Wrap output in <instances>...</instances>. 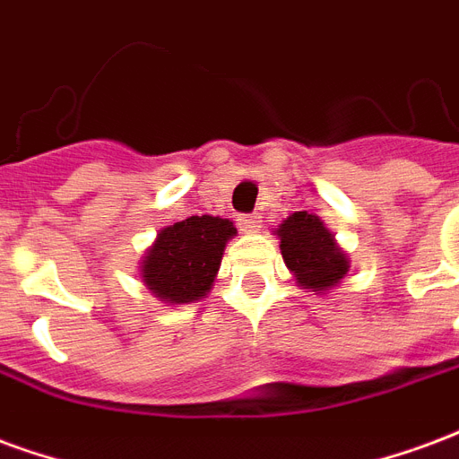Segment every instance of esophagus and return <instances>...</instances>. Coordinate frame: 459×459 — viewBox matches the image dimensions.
I'll list each match as a JSON object with an SVG mask.
<instances>
[{
    "label": "esophagus",
    "instance_id": "34e87169",
    "mask_svg": "<svg viewBox=\"0 0 459 459\" xmlns=\"http://www.w3.org/2000/svg\"><path fill=\"white\" fill-rule=\"evenodd\" d=\"M239 227H242V232H259V227H262V217L259 215H242L239 217Z\"/></svg>",
    "mask_w": 459,
    "mask_h": 459
}]
</instances>
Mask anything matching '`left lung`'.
I'll use <instances>...</instances> for the list:
<instances>
[{
    "label": "left lung",
    "instance_id": "obj_1",
    "mask_svg": "<svg viewBox=\"0 0 459 459\" xmlns=\"http://www.w3.org/2000/svg\"><path fill=\"white\" fill-rule=\"evenodd\" d=\"M273 234L281 239L283 264L300 289L327 293L342 283L350 271V259L320 217L307 210L293 212Z\"/></svg>",
    "mask_w": 459,
    "mask_h": 459
}]
</instances>
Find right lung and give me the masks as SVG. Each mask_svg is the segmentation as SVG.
Masks as SVG:
<instances>
[{"mask_svg": "<svg viewBox=\"0 0 459 459\" xmlns=\"http://www.w3.org/2000/svg\"><path fill=\"white\" fill-rule=\"evenodd\" d=\"M237 234L232 220L193 215L163 227L146 249L139 276L153 299L169 306L203 300L215 283L227 242Z\"/></svg>", "mask_w": 459, "mask_h": 459, "instance_id": "add662e5", "label": "right lung"}]
</instances>
